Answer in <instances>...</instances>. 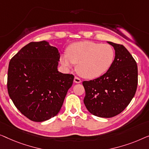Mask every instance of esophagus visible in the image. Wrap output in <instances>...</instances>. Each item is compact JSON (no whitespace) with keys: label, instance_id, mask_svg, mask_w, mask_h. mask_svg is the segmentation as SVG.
Returning a JSON list of instances; mask_svg holds the SVG:
<instances>
[{"label":"esophagus","instance_id":"esophagus-1","mask_svg":"<svg viewBox=\"0 0 149 149\" xmlns=\"http://www.w3.org/2000/svg\"><path fill=\"white\" fill-rule=\"evenodd\" d=\"M74 82L75 83H77V84H79V83H80L81 82V79L79 78L78 77H77V76H75V77H74Z\"/></svg>","mask_w":149,"mask_h":149}]
</instances>
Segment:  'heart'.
<instances>
[{"label": "heart", "mask_w": 149, "mask_h": 149, "mask_svg": "<svg viewBox=\"0 0 149 149\" xmlns=\"http://www.w3.org/2000/svg\"><path fill=\"white\" fill-rule=\"evenodd\" d=\"M114 58L115 51L109 45L81 41L69 46L67 54H63L60 61L66 69L77 64L76 70L81 76L93 79L107 72Z\"/></svg>", "instance_id": "heart-1"}]
</instances>
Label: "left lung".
Segmentation results:
<instances>
[{
  "mask_svg": "<svg viewBox=\"0 0 149 149\" xmlns=\"http://www.w3.org/2000/svg\"><path fill=\"white\" fill-rule=\"evenodd\" d=\"M116 51L114 61L105 74L84 81V102L94 116L109 118L123 111L135 95L138 85V67L124 46L111 42Z\"/></svg>",
  "mask_w": 149,
  "mask_h": 149,
  "instance_id": "obj_1",
  "label": "left lung"
}]
</instances>
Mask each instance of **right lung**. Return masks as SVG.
Here are the masks:
<instances>
[{
	"instance_id": "1",
	"label": "right lung",
	"mask_w": 149,
	"mask_h": 149,
	"mask_svg": "<svg viewBox=\"0 0 149 149\" xmlns=\"http://www.w3.org/2000/svg\"><path fill=\"white\" fill-rule=\"evenodd\" d=\"M60 54L47 41L32 42L9 62V95L29 119L41 122L57 115L74 76L57 70Z\"/></svg>"
}]
</instances>
